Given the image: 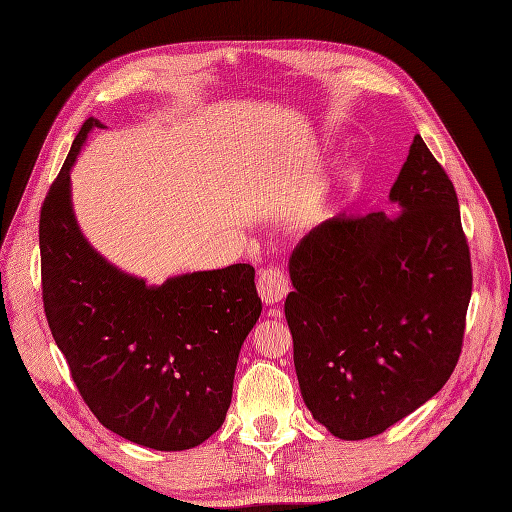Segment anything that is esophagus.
<instances>
[{"label": "esophagus", "instance_id": "34e87169", "mask_svg": "<svg viewBox=\"0 0 512 512\" xmlns=\"http://www.w3.org/2000/svg\"><path fill=\"white\" fill-rule=\"evenodd\" d=\"M257 290L266 305H277L290 292V279H287V274L281 268L270 266L259 272Z\"/></svg>", "mask_w": 512, "mask_h": 512}]
</instances>
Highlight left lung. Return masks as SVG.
<instances>
[{
  "mask_svg": "<svg viewBox=\"0 0 512 512\" xmlns=\"http://www.w3.org/2000/svg\"><path fill=\"white\" fill-rule=\"evenodd\" d=\"M389 199V214L324 220L290 257L300 393L346 441L381 435L430 400L463 348L469 244L454 183L422 136Z\"/></svg>",
  "mask_w": 512,
  "mask_h": 512,
  "instance_id": "left-lung-1",
  "label": "left lung"
}]
</instances>
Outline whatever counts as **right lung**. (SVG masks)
Segmentation results:
<instances>
[{
	"label": "right lung",
	"mask_w": 512,
	"mask_h": 512,
	"mask_svg": "<svg viewBox=\"0 0 512 512\" xmlns=\"http://www.w3.org/2000/svg\"><path fill=\"white\" fill-rule=\"evenodd\" d=\"M88 119L38 222L43 305L80 396L138 445L177 452L225 422L240 348L261 313L255 268L233 264L149 287L93 251L71 209V166Z\"/></svg>",
	"instance_id": "right-lung-1"
}]
</instances>
